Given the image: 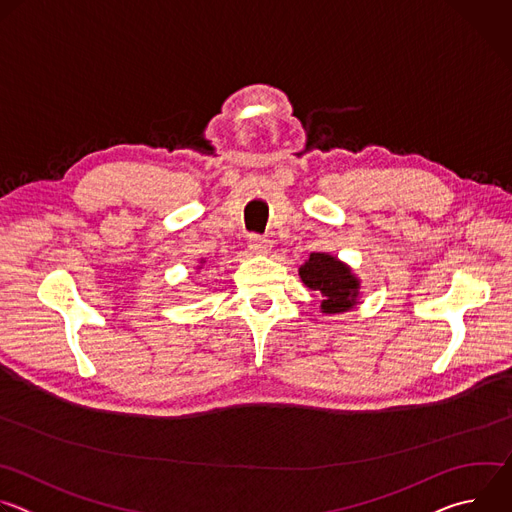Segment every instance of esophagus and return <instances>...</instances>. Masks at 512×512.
Here are the masks:
<instances>
[{
  "label": "esophagus",
  "mask_w": 512,
  "mask_h": 512,
  "mask_svg": "<svg viewBox=\"0 0 512 512\" xmlns=\"http://www.w3.org/2000/svg\"><path fill=\"white\" fill-rule=\"evenodd\" d=\"M249 249L257 255H265L271 249V241L261 235H249Z\"/></svg>",
  "instance_id": "esophagus-1"
}]
</instances>
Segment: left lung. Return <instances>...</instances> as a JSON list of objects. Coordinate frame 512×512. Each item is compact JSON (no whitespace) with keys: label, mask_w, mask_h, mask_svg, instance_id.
<instances>
[{"label":"left lung","mask_w":512,"mask_h":512,"mask_svg":"<svg viewBox=\"0 0 512 512\" xmlns=\"http://www.w3.org/2000/svg\"><path fill=\"white\" fill-rule=\"evenodd\" d=\"M300 277L322 298L324 314H340L356 304L360 281L332 255L312 253L300 267Z\"/></svg>","instance_id":"left-lung-1"}]
</instances>
